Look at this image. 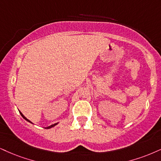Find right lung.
Returning <instances> with one entry per match:
<instances>
[{
	"label": "right lung",
	"instance_id": "1",
	"mask_svg": "<svg viewBox=\"0 0 161 161\" xmlns=\"http://www.w3.org/2000/svg\"><path fill=\"white\" fill-rule=\"evenodd\" d=\"M19 113H20V114H21V116H22V117H23V118H24V119H25V120H27V122H29L32 123V122H31V121H30V120H28V119H27V118H26V117H25V116H24V115H23L22 114H21V112H19ZM57 125V123H55V124H53V125H51V126H48V127H47V128H46V129H49V128H52V127H53V126H55V125Z\"/></svg>",
	"mask_w": 161,
	"mask_h": 161
}]
</instances>
